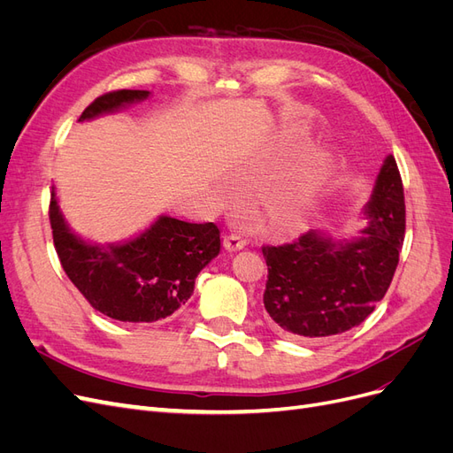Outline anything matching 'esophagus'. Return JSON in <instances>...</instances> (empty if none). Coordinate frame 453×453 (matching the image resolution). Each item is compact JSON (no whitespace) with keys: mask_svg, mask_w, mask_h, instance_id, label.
<instances>
[{"mask_svg":"<svg viewBox=\"0 0 453 453\" xmlns=\"http://www.w3.org/2000/svg\"><path fill=\"white\" fill-rule=\"evenodd\" d=\"M248 245V240H245L242 234H228L225 238V248L228 251H240Z\"/></svg>","mask_w":453,"mask_h":453,"instance_id":"34e87169","label":"esophagus"}]
</instances>
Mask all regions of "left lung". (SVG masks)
Wrapping results in <instances>:
<instances>
[{
	"label": "left lung",
	"instance_id": "8db88e82",
	"mask_svg": "<svg viewBox=\"0 0 453 453\" xmlns=\"http://www.w3.org/2000/svg\"><path fill=\"white\" fill-rule=\"evenodd\" d=\"M363 236L334 242L308 230L265 245V308L276 333L325 340L361 325L386 296L404 242V188L393 155L383 162L366 203Z\"/></svg>",
	"mask_w": 453,
	"mask_h": 453
}]
</instances>
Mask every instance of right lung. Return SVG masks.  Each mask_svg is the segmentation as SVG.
Segmentation results:
<instances>
[{
  "label": "right lung",
  "mask_w": 453,
  "mask_h": 453,
  "mask_svg": "<svg viewBox=\"0 0 453 453\" xmlns=\"http://www.w3.org/2000/svg\"><path fill=\"white\" fill-rule=\"evenodd\" d=\"M149 90H113L96 98L79 117L88 120L145 100ZM54 250L67 278L87 303L117 321L153 323L180 310L195 291L198 272L219 255L221 230L213 223L158 217L138 238L94 245L67 228L58 202L50 198Z\"/></svg>",
  "instance_id": "obj_1"
}]
</instances>
